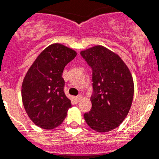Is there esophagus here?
Masks as SVG:
<instances>
[{
	"instance_id": "esophagus-1",
	"label": "esophagus",
	"mask_w": 159,
	"mask_h": 159,
	"mask_svg": "<svg viewBox=\"0 0 159 159\" xmlns=\"http://www.w3.org/2000/svg\"><path fill=\"white\" fill-rule=\"evenodd\" d=\"M76 99H77V101H81V100L83 99V97L81 95H78V96H77V97H76Z\"/></svg>"
}]
</instances>
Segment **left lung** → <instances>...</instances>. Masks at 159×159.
<instances>
[{"label": "left lung", "instance_id": "8db88e82", "mask_svg": "<svg viewBox=\"0 0 159 159\" xmlns=\"http://www.w3.org/2000/svg\"><path fill=\"white\" fill-rule=\"evenodd\" d=\"M93 70L92 108L85 122L97 132H108L120 125L129 112L134 82L128 67L117 54L103 46L81 51Z\"/></svg>", "mask_w": 159, "mask_h": 159}]
</instances>
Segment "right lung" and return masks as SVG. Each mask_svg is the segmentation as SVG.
Listing matches in <instances>:
<instances>
[{
	"label": "right lung",
	"instance_id": "right-lung-1",
	"mask_svg": "<svg viewBox=\"0 0 159 159\" xmlns=\"http://www.w3.org/2000/svg\"><path fill=\"white\" fill-rule=\"evenodd\" d=\"M76 55V51L62 44H51L39 55L24 77L23 104L31 120L39 128H57L72 106L64 93L62 76L66 66Z\"/></svg>",
	"mask_w": 159,
	"mask_h": 159
}]
</instances>
